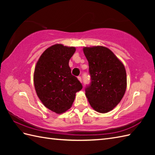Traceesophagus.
Segmentation results:
<instances>
[{"instance_id": "obj_1", "label": "esophagus", "mask_w": 155, "mask_h": 155, "mask_svg": "<svg viewBox=\"0 0 155 155\" xmlns=\"http://www.w3.org/2000/svg\"><path fill=\"white\" fill-rule=\"evenodd\" d=\"M78 81L81 82V83H82V78H81V77H78Z\"/></svg>"}]
</instances>
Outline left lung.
Here are the masks:
<instances>
[{"label": "left lung", "mask_w": 155, "mask_h": 155, "mask_svg": "<svg viewBox=\"0 0 155 155\" xmlns=\"http://www.w3.org/2000/svg\"><path fill=\"white\" fill-rule=\"evenodd\" d=\"M83 52L88 62L91 80L85 88V94L95 110L108 113L120 103L126 91L125 68L107 47H84Z\"/></svg>", "instance_id": "left-lung-1"}]
</instances>
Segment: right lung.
Returning <instances> with one entry per match:
<instances>
[{"label":"right lung","mask_w":155,"mask_h":155,"mask_svg":"<svg viewBox=\"0 0 155 155\" xmlns=\"http://www.w3.org/2000/svg\"><path fill=\"white\" fill-rule=\"evenodd\" d=\"M75 51L73 47L52 45L41 54L35 69L37 96L46 107L57 114L71 107L76 93L83 88L78 78L72 75L68 65Z\"/></svg>","instance_id":"1"}]
</instances>
